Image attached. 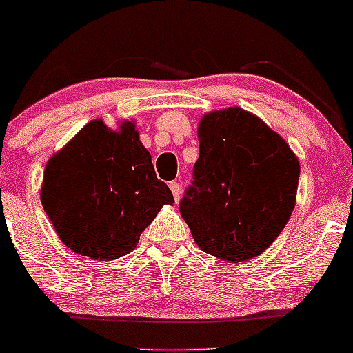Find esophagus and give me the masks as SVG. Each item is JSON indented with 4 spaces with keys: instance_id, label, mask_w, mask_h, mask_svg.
Masks as SVG:
<instances>
[{
    "instance_id": "1",
    "label": "esophagus",
    "mask_w": 353,
    "mask_h": 353,
    "mask_svg": "<svg viewBox=\"0 0 353 353\" xmlns=\"http://www.w3.org/2000/svg\"><path fill=\"white\" fill-rule=\"evenodd\" d=\"M169 188H170V191H172L174 199L179 201V197H181V184L176 183V181H172V183H169Z\"/></svg>"
}]
</instances>
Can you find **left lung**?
<instances>
[{"label":"left lung","instance_id":"8db88e82","mask_svg":"<svg viewBox=\"0 0 353 353\" xmlns=\"http://www.w3.org/2000/svg\"><path fill=\"white\" fill-rule=\"evenodd\" d=\"M197 137L199 159L181 216L204 253L231 263L258 256L295 208L296 156L261 119L239 107L204 115Z\"/></svg>","mask_w":353,"mask_h":353}]
</instances>
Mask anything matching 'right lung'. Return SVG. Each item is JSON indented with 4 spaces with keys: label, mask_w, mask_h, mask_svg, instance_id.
Listing matches in <instances>:
<instances>
[{
    "label": "right lung",
    "mask_w": 353,
    "mask_h": 353,
    "mask_svg": "<svg viewBox=\"0 0 353 353\" xmlns=\"http://www.w3.org/2000/svg\"><path fill=\"white\" fill-rule=\"evenodd\" d=\"M172 203L129 120L119 130L92 120L46 162L41 204L61 243L82 256H125Z\"/></svg>",
    "instance_id": "obj_1"
}]
</instances>
